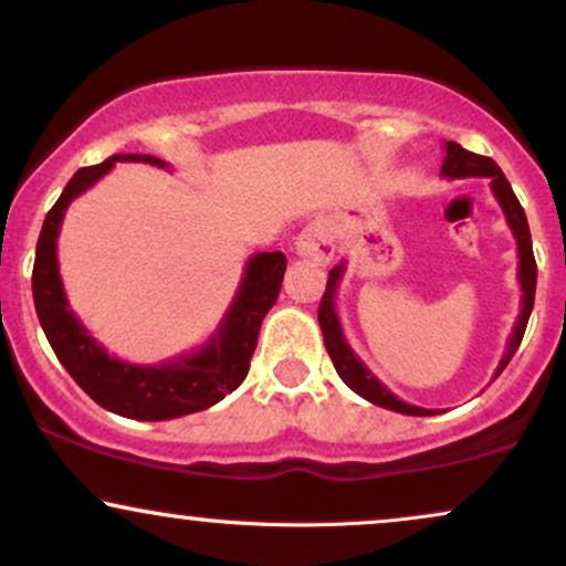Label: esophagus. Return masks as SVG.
Instances as JSON below:
<instances>
[{"label":"esophagus","instance_id":"1","mask_svg":"<svg viewBox=\"0 0 566 566\" xmlns=\"http://www.w3.org/2000/svg\"><path fill=\"white\" fill-rule=\"evenodd\" d=\"M297 255L305 258V261H313L318 265L329 263L332 255H335V242H332V231L324 221H313L305 227L295 240Z\"/></svg>","mask_w":566,"mask_h":566}]
</instances>
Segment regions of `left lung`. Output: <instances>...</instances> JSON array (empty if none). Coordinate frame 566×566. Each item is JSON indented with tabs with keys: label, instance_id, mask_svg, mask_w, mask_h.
Masks as SVG:
<instances>
[{
	"label": "left lung",
	"instance_id": "1",
	"mask_svg": "<svg viewBox=\"0 0 566 566\" xmlns=\"http://www.w3.org/2000/svg\"><path fill=\"white\" fill-rule=\"evenodd\" d=\"M440 174L448 176V179H469V176H485V179H490V189H493L495 200H499V206L503 208V216H506L509 229H512L516 240V253H520V271H516V276H520V287H522V311L520 316H516L506 353H503L499 369H495V377H499V374L506 369L509 360H512L516 348H520L524 329H527V322H530V313H533V303H535L537 265L533 255V240H530L527 216H524L520 200H516L512 184L506 181V176H503L501 168L495 166V160L485 158V155H474L461 145H455V142H446V160H442ZM343 271H345V263H339L329 271L322 305H318V324H322V332H324V345H326V353H329L332 364H335L337 374L343 377V382L348 385L353 392H358L360 398H366L374 406L390 408V411L406 413V417H432L434 413L432 408L411 406L406 403V400H400L395 392L387 390V387L379 382L369 369H366L364 360L353 353L348 339L343 335V326H339V316L335 308Z\"/></svg>",
	"mask_w": 566,
	"mask_h": 566
}]
</instances>
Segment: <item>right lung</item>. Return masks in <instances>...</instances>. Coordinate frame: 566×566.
Here are the masks:
<instances>
[{"mask_svg":"<svg viewBox=\"0 0 566 566\" xmlns=\"http://www.w3.org/2000/svg\"><path fill=\"white\" fill-rule=\"evenodd\" d=\"M128 160L168 168L166 160L153 158V155H113L99 166L78 168L73 174L60 200L46 213L42 234H39L31 274L33 305H36L39 324L50 339L54 356L94 403L126 419H179L216 406L248 377L258 332L282 290L287 258L284 253H255L250 258L227 316L200 350L155 366L113 358L88 335L76 313L67 308L57 269V234L67 206L92 184H97L115 163Z\"/></svg>","mask_w":566,"mask_h":566,"instance_id":"right-lung-1","label":"right lung"}]
</instances>
